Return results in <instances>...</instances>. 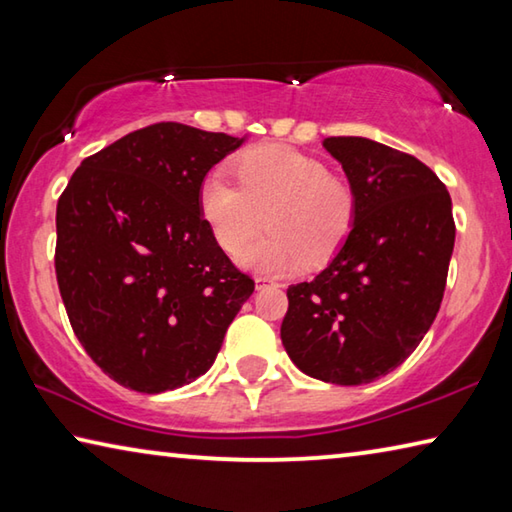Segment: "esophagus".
I'll return each instance as SVG.
<instances>
[{"label": "esophagus", "mask_w": 512, "mask_h": 512, "mask_svg": "<svg viewBox=\"0 0 512 512\" xmlns=\"http://www.w3.org/2000/svg\"><path fill=\"white\" fill-rule=\"evenodd\" d=\"M266 287H275V282L271 280V277H266V275H257L255 277V289L259 291V289H266Z\"/></svg>", "instance_id": "1"}]
</instances>
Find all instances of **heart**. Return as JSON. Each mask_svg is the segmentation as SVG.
Wrapping results in <instances>:
<instances>
[{"instance_id": "obj_1", "label": "heart", "mask_w": 512, "mask_h": 512, "mask_svg": "<svg viewBox=\"0 0 512 512\" xmlns=\"http://www.w3.org/2000/svg\"><path fill=\"white\" fill-rule=\"evenodd\" d=\"M237 185L214 173L203 183L198 210L225 255H239L261 229L269 232L239 257L253 271L291 275L320 266L345 246L357 198L329 167L289 146L262 144L232 160Z\"/></svg>"}]
</instances>
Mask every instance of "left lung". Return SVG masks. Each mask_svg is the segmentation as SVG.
<instances>
[{
    "mask_svg": "<svg viewBox=\"0 0 512 512\" xmlns=\"http://www.w3.org/2000/svg\"><path fill=\"white\" fill-rule=\"evenodd\" d=\"M357 216L345 246L311 282L287 291L282 345L305 375L339 386L393 372L443 302L456 225L447 187L427 164L368 137H327Z\"/></svg>",
    "mask_w": 512,
    "mask_h": 512,
    "instance_id": "left-lung-1",
    "label": "left lung"
}]
</instances>
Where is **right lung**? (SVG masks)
Masks as SVG:
<instances>
[{"label": "right lung", "instance_id": "obj_1", "mask_svg": "<svg viewBox=\"0 0 512 512\" xmlns=\"http://www.w3.org/2000/svg\"><path fill=\"white\" fill-rule=\"evenodd\" d=\"M246 137L176 121L90 155L56 207V277L92 361L137 393L205 375L255 282L207 228L198 198L214 164Z\"/></svg>", "mask_w": 512, "mask_h": 512}]
</instances>
